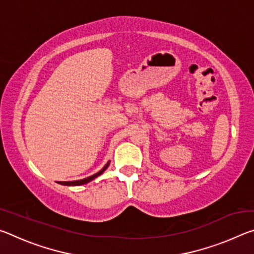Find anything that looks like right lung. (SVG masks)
<instances>
[{"mask_svg":"<svg viewBox=\"0 0 254 254\" xmlns=\"http://www.w3.org/2000/svg\"><path fill=\"white\" fill-rule=\"evenodd\" d=\"M109 165H110V161L107 162L106 165L103 167V168L100 171H98V173L89 176V177H87V178H84V179H80V180H74V182H59L58 184L64 185V186H80V185H85V184H87L89 182H92L93 179H95L96 177H98V176H101L106 170V168L109 167Z\"/></svg>","mask_w":254,"mask_h":254,"instance_id":"right-lung-1","label":"right lung"}]
</instances>
